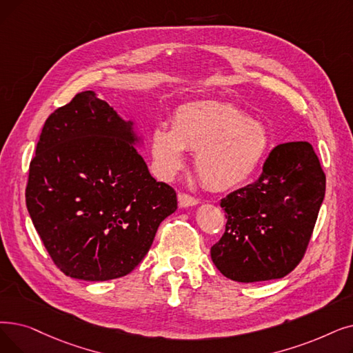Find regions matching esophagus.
Masks as SVG:
<instances>
[{"mask_svg":"<svg viewBox=\"0 0 353 353\" xmlns=\"http://www.w3.org/2000/svg\"><path fill=\"white\" fill-rule=\"evenodd\" d=\"M177 199H179V206L180 208H189V206H194V205L199 203V201H197L196 197H193V196H190L188 193H180L177 196Z\"/></svg>","mask_w":353,"mask_h":353,"instance_id":"esophagus-1","label":"esophagus"}]
</instances>
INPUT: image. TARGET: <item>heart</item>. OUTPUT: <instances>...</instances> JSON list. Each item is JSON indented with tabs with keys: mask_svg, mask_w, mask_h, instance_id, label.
Masks as SVG:
<instances>
[{
	"mask_svg": "<svg viewBox=\"0 0 353 353\" xmlns=\"http://www.w3.org/2000/svg\"><path fill=\"white\" fill-rule=\"evenodd\" d=\"M270 144L265 127L232 105L197 102L179 108L173 127L157 124L150 135L151 157L161 177L185 165L186 150L196 152L194 168L212 190L239 186L252 176Z\"/></svg>",
	"mask_w": 353,
	"mask_h": 353,
	"instance_id": "obj_1",
	"label": "heart"
}]
</instances>
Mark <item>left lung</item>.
<instances>
[{
    "label": "left lung",
    "mask_w": 353,
    "mask_h": 353,
    "mask_svg": "<svg viewBox=\"0 0 353 353\" xmlns=\"http://www.w3.org/2000/svg\"><path fill=\"white\" fill-rule=\"evenodd\" d=\"M326 176L310 143L275 147L256 181L221 201L222 238L213 264L239 283L283 279L303 259L325 199Z\"/></svg>",
    "instance_id": "8db88e82"
}]
</instances>
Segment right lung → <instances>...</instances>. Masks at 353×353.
<instances>
[{
    "mask_svg": "<svg viewBox=\"0 0 353 353\" xmlns=\"http://www.w3.org/2000/svg\"><path fill=\"white\" fill-rule=\"evenodd\" d=\"M132 125L92 90L44 122L26 203L46 250L68 277H124L177 209L174 189L150 174Z\"/></svg>",
    "mask_w": 353,
    "mask_h": 353,
    "instance_id": "add662e5",
    "label": "right lung"
}]
</instances>
